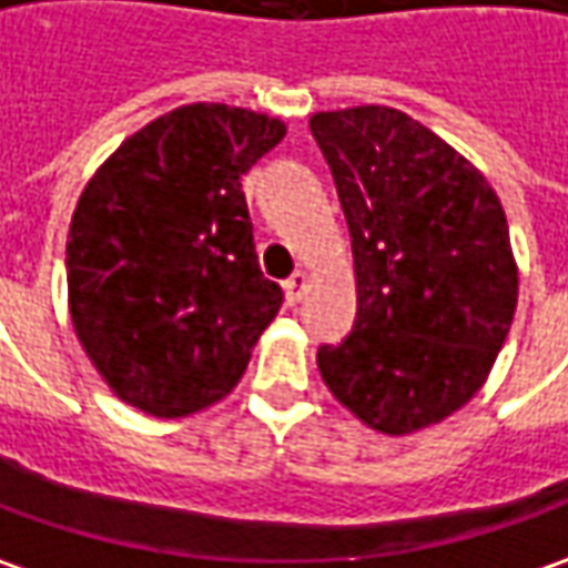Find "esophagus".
I'll return each mask as SVG.
<instances>
[{
  "mask_svg": "<svg viewBox=\"0 0 568 568\" xmlns=\"http://www.w3.org/2000/svg\"><path fill=\"white\" fill-rule=\"evenodd\" d=\"M307 285H311V280H307V273L304 270H295L288 280H285V298H288V304H298L304 298V292H307Z\"/></svg>",
  "mask_w": 568,
  "mask_h": 568,
  "instance_id": "34e87169",
  "label": "esophagus"
}]
</instances>
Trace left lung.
Masks as SVG:
<instances>
[{
    "mask_svg": "<svg viewBox=\"0 0 568 568\" xmlns=\"http://www.w3.org/2000/svg\"><path fill=\"white\" fill-rule=\"evenodd\" d=\"M339 191L355 323L317 352L323 383L383 437L434 427L478 393L509 336L518 264L494 185L393 106L314 112Z\"/></svg>",
    "mask_w": 568,
    "mask_h": 568,
    "instance_id": "8db88e82",
    "label": "left lung"
}]
</instances>
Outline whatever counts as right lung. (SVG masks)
<instances>
[{"label": "right lung", "instance_id": "right-lung-1", "mask_svg": "<svg viewBox=\"0 0 568 568\" xmlns=\"http://www.w3.org/2000/svg\"><path fill=\"white\" fill-rule=\"evenodd\" d=\"M285 138L254 109L191 103L109 153L71 213L65 270L74 336L106 386L153 418L225 399L273 323L245 172Z\"/></svg>", "mask_w": 568, "mask_h": 568}]
</instances>
